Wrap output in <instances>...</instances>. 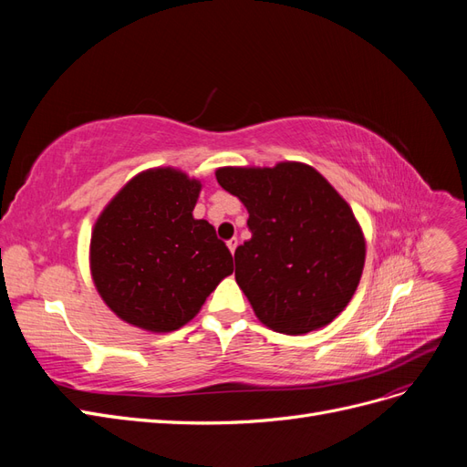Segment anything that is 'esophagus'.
<instances>
[{"mask_svg":"<svg viewBox=\"0 0 467 467\" xmlns=\"http://www.w3.org/2000/svg\"><path fill=\"white\" fill-rule=\"evenodd\" d=\"M237 244H239V242H237V237H232V239H230V242H228V249L232 251V255H234V253H235V249H237Z\"/></svg>","mask_w":467,"mask_h":467,"instance_id":"esophagus-1","label":"esophagus"}]
</instances>
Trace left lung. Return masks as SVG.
I'll list each match as a JSON object with an SVG mask.
<instances>
[{"label": "left lung", "instance_id": "8db88e82", "mask_svg": "<svg viewBox=\"0 0 467 467\" xmlns=\"http://www.w3.org/2000/svg\"><path fill=\"white\" fill-rule=\"evenodd\" d=\"M216 179L249 212L251 239L235 249V280L265 327L306 335L355 296L366 239L355 212L317 169L220 167Z\"/></svg>", "mask_w": 467, "mask_h": 467}]
</instances>
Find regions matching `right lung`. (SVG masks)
I'll return each instance as SVG.
<instances>
[{"instance_id":"1","label":"right lung","mask_w":467,"mask_h":467,"mask_svg":"<svg viewBox=\"0 0 467 467\" xmlns=\"http://www.w3.org/2000/svg\"><path fill=\"white\" fill-rule=\"evenodd\" d=\"M202 182L175 167L134 175L99 214L89 244L93 285L124 323L177 331L234 273L230 249L192 210Z\"/></svg>"}]
</instances>
